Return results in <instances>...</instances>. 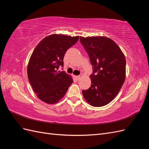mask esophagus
<instances>
[{"instance_id": "34e87169", "label": "esophagus", "mask_w": 149, "mask_h": 149, "mask_svg": "<svg viewBox=\"0 0 149 149\" xmlns=\"http://www.w3.org/2000/svg\"><path fill=\"white\" fill-rule=\"evenodd\" d=\"M75 78H76V79L77 80V81H79L81 79V76H75Z\"/></svg>"}]
</instances>
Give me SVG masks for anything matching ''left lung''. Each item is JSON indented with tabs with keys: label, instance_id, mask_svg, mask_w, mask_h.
<instances>
[{
	"label": "left lung",
	"instance_id": "obj_1",
	"mask_svg": "<svg viewBox=\"0 0 149 149\" xmlns=\"http://www.w3.org/2000/svg\"><path fill=\"white\" fill-rule=\"evenodd\" d=\"M80 42L89 55L93 73L91 84L83 90L85 100L94 107L107 105L113 100L125 78V58L113 40L106 37H80Z\"/></svg>",
	"mask_w": 149,
	"mask_h": 149
}]
</instances>
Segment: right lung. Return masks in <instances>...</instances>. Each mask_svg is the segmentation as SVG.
Segmentation results:
<instances>
[{"label": "right lung", "instance_id": "1", "mask_svg": "<svg viewBox=\"0 0 149 149\" xmlns=\"http://www.w3.org/2000/svg\"><path fill=\"white\" fill-rule=\"evenodd\" d=\"M79 36L48 35L40 42L31 54L27 66L29 82L37 97L49 104L64 97L73 82L64 71L63 58L66 51L78 41Z\"/></svg>", "mask_w": 149, "mask_h": 149}]
</instances>
